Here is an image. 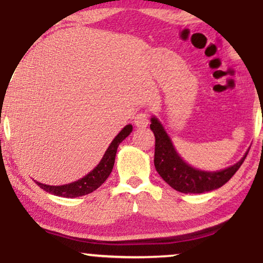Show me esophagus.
Here are the masks:
<instances>
[{"label": "esophagus", "instance_id": "34e87169", "mask_svg": "<svg viewBox=\"0 0 263 263\" xmlns=\"http://www.w3.org/2000/svg\"><path fill=\"white\" fill-rule=\"evenodd\" d=\"M134 122L137 127H140V128L146 127V126L148 125V115H147L146 112H138L135 116Z\"/></svg>", "mask_w": 263, "mask_h": 263}]
</instances>
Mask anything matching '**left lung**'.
Returning <instances> with one entry per match:
<instances>
[{
	"instance_id": "1",
	"label": "left lung",
	"mask_w": 263,
	"mask_h": 263,
	"mask_svg": "<svg viewBox=\"0 0 263 263\" xmlns=\"http://www.w3.org/2000/svg\"><path fill=\"white\" fill-rule=\"evenodd\" d=\"M151 129L155 134V167L165 183L185 194H200L220 188L238 171L247 153L231 167L218 172H204L190 167L174 149L171 138L155 116L151 119Z\"/></svg>"
}]
</instances>
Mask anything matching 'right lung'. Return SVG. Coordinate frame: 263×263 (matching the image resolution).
I'll return each instance as SVG.
<instances>
[{"instance_id":"right-lung-1","label":"right lung","mask_w":263,"mask_h":263,"mask_svg":"<svg viewBox=\"0 0 263 263\" xmlns=\"http://www.w3.org/2000/svg\"><path fill=\"white\" fill-rule=\"evenodd\" d=\"M131 132L132 125L125 126V127L122 128V131L114 138L112 142H111V144L108 146V148L106 149V152H105L100 163H99L89 174H86L85 177L77 180V182L64 184V185H47V184H42L39 182L35 183H37L42 189L45 190V192L57 195V197L77 198L83 197V195L89 194V193H92L93 190L98 189L99 186L107 179L108 176H110L115 164V157H116L117 147H119V144L121 143Z\"/></svg>"}]
</instances>
